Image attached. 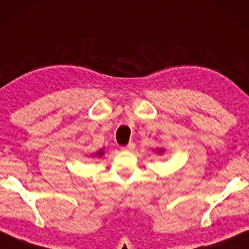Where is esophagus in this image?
<instances>
[{
    "label": "esophagus",
    "instance_id": "34e87169",
    "mask_svg": "<svg viewBox=\"0 0 249 249\" xmlns=\"http://www.w3.org/2000/svg\"><path fill=\"white\" fill-rule=\"evenodd\" d=\"M134 147H135V144L133 143V142H129V143L127 144V145L122 146L121 150L124 151V152H131V151L134 150Z\"/></svg>",
    "mask_w": 249,
    "mask_h": 249
}]
</instances>
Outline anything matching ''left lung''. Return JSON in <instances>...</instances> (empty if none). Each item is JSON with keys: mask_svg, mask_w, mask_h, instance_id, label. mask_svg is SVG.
Instances as JSON below:
<instances>
[{"mask_svg": "<svg viewBox=\"0 0 249 249\" xmlns=\"http://www.w3.org/2000/svg\"><path fill=\"white\" fill-rule=\"evenodd\" d=\"M162 152H163V150L162 148H160V150H159V153H162Z\"/></svg>", "mask_w": 249, "mask_h": 249, "instance_id": "1", "label": "left lung"}]
</instances>
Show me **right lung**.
Wrapping results in <instances>:
<instances>
[{
	"instance_id": "add662e5",
	"label": "right lung",
	"mask_w": 249,
	"mask_h": 249,
	"mask_svg": "<svg viewBox=\"0 0 249 249\" xmlns=\"http://www.w3.org/2000/svg\"><path fill=\"white\" fill-rule=\"evenodd\" d=\"M103 154H104V151H103V150H101V151H98V152H97V153H95L94 155H97V157H98V158H101Z\"/></svg>"
}]
</instances>
